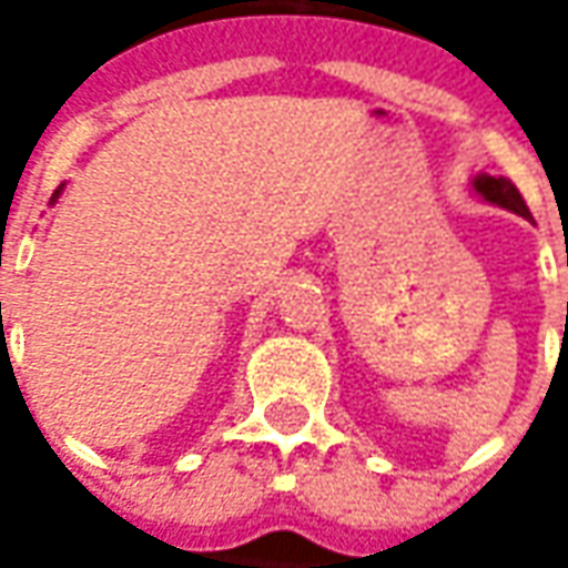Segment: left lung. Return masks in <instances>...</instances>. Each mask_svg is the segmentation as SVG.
I'll use <instances>...</instances> for the list:
<instances>
[{"mask_svg": "<svg viewBox=\"0 0 568 568\" xmlns=\"http://www.w3.org/2000/svg\"><path fill=\"white\" fill-rule=\"evenodd\" d=\"M470 189H474V195H477V199H484V202H490V205H499V207H506V211L521 214V217H528V205H525V199L518 195V189H515L506 176L477 173V176L470 180Z\"/></svg>", "mask_w": 568, "mask_h": 568, "instance_id": "left-lung-1", "label": "left lung"}]
</instances>
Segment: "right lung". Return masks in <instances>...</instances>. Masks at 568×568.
<instances>
[{"label":"right lung","instance_id":"add662e5","mask_svg":"<svg viewBox=\"0 0 568 568\" xmlns=\"http://www.w3.org/2000/svg\"><path fill=\"white\" fill-rule=\"evenodd\" d=\"M62 186H65V183H62ZM62 186H59V189H55V192H53V202H55V199H59V195H62ZM53 202H50V205H53Z\"/></svg>","mask_w":568,"mask_h":568}]
</instances>
